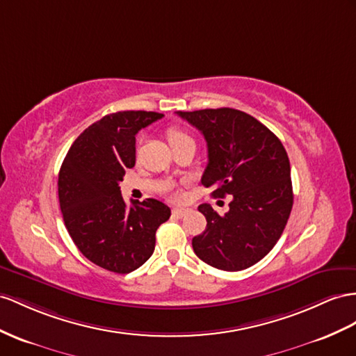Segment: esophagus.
<instances>
[{
	"label": "esophagus",
	"instance_id": "34e87169",
	"mask_svg": "<svg viewBox=\"0 0 356 356\" xmlns=\"http://www.w3.org/2000/svg\"><path fill=\"white\" fill-rule=\"evenodd\" d=\"M191 212V209H184V207H177L172 211V215H175L176 218H184L185 215H188Z\"/></svg>",
	"mask_w": 356,
	"mask_h": 356
}]
</instances>
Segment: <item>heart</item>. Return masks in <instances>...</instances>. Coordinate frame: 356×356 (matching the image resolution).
Wrapping results in <instances>:
<instances>
[{"mask_svg": "<svg viewBox=\"0 0 356 356\" xmlns=\"http://www.w3.org/2000/svg\"><path fill=\"white\" fill-rule=\"evenodd\" d=\"M167 138H168V143H170V145H171L172 149L179 147V145H181V144L194 143V138H193V136H191V134H188L185 129H181V127H177V126L170 127L168 132H167ZM170 195H171L172 198H176V200L181 197L179 189L171 191Z\"/></svg>", "mask_w": 356, "mask_h": 356, "instance_id": "heart-1", "label": "heart"}]
</instances>
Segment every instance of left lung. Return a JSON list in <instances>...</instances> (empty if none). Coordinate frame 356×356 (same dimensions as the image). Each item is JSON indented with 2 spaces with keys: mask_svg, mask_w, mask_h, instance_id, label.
I'll return each instance as SVG.
<instances>
[{
  "mask_svg": "<svg viewBox=\"0 0 356 356\" xmlns=\"http://www.w3.org/2000/svg\"><path fill=\"white\" fill-rule=\"evenodd\" d=\"M207 143L202 184L213 197L232 195L230 211L218 215L200 204L206 230L193 239L198 259L221 270L256 265L275 247L293 206L290 162L284 145L257 118L233 108L177 111Z\"/></svg>",
  "mask_w": 356,
  "mask_h": 356,
  "instance_id": "obj_1",
  "label": "left lung"
}]
</instances>
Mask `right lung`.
Here are the masks:
<instances>
[{
  "instance_id": "right-lung-1",
  "label": "right lung",
  "mask_w": 356,
  "mask_h": 356,
  "mask_svg": "<svg viewBox=\"0 0 356 356\" xmlns=\"http://www.w3.org/2000/svg\"><path fill=\"white\" fill-rule=\"evenodd\" d=\"M153 111H118L88 126L72 144L58 172L63 220L78 250L95 265L129 273L150 259L158 227L171 211L159 200H131L118 184L135 165V135L159 120Z\"/></svg>"
}]
</instances>
